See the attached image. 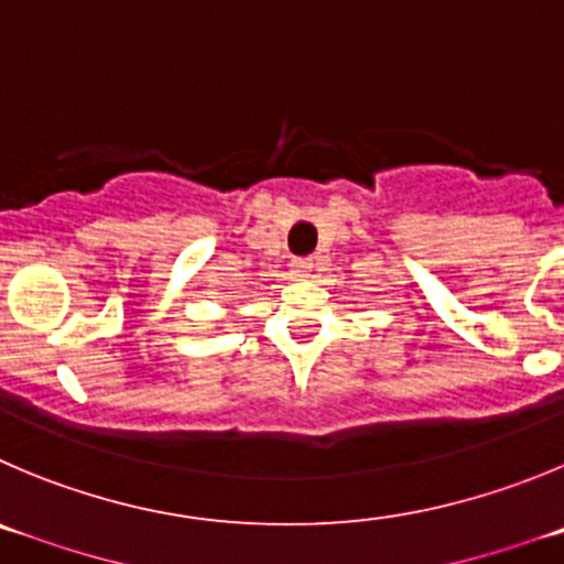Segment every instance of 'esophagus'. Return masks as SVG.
I'll use <instances>...</instances> for the list:
<instances>
[{"instance_id":"esophagus-1","label":"esophagus","mask_w":564,"mask_h":564,"mask_svg":"<svg viewBox=\"0 0 564 564\" xmlns=\"http://www.w3.org/2000/svg\"><path fill=\"white\" fill-rule=\"evenodd\" d=\"M312 270H314L312 258H294V261H292V272H294V275L308 278V275H312Z\"/></svg>"}]
</instances>
